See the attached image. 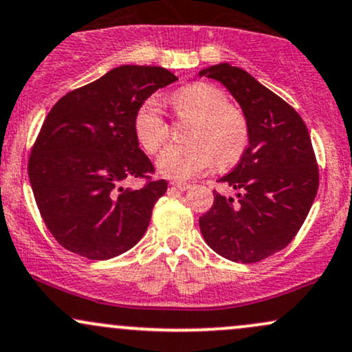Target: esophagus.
Wrapping results in <instances>:
<instances>
[{"mask_svg": "<svg viewBox=\"0 0 352 352\" xmlns=\"http://www.w3.org/2000/svg\"><path fill=\"white\" fill-rule=\"evenodd\" d=\"M171 186H173V188L179 189V191H186V189L191 188V186H189V183H181V181H173Z\"/></svg>", "mask_w": 352, "mask_h": 352, "instance_id": "1", "label": "esophagus"}]
</instances>
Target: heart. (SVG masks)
<instances>
[{"label": "heart", "mask_w": 352, "mask_h": 352, "mask_svg": "<svg viewBox=\"0 0 352 352\" xmlns=\"http://www.w3.org/2000/svg\"><path fill=\"white\" fill-rule=\"evenodd\" d=\"M171 105L179 118L191 120L184 133L186 144H175L161 151L156 169L171 179H189L212 166L226 168L242 156L249 140V126L237 107L227 103V95L216 85H186L173 95ZM133 135L143 151L153 155L168 138L161 105L148 98L133 117Z\"/></svg>", "instance_id": "b5f03b06"}]
</instances>
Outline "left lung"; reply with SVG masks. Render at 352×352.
Here are the masks:
<instances>
[{"instance_id":"1","label":"left lung","mask_w":352,"mask_h":352,"mask_svg":"<svg viewBox=\"0 0 352 352\" xmlns=\"http://www.w3.org/2000/svg\"><path fill=\"white\" fill-rule=\"evenodd\" d=\"M197 76L221 82L241 105L249 144L199 217L204 241L232 262L254 263L285 249L303 226L318 192V166L308 128L293 107L243 69L221 62Z\"/></svg>"}]
</instances>
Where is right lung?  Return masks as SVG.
Here are the masks:
<instances>
[{"label":"right lung","instance_id":"right-lung-1","mask_svg":"<svg viewBox=\"0 0 352 352\" xmlns=\"http://www.w3.org/2000/svg\"><path fill=\"white\" fill-rule=\"evenodd\" d=\"M176 80L158 65H120L49 111L28 171L41 216L62 247L105 260L130 250L146 232L168 183L122 186L155 171L133 135V117L151 94Z\"/></svg>","mask_w":352,"mask_h":352}]
</instances>
